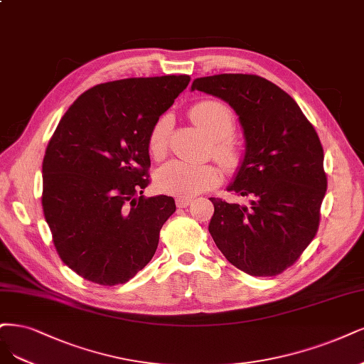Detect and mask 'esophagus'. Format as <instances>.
Masks as SVG:
<instances>
[{
	"label": "esophagus",
	"mask_w": 364,
	"mask_h": 364,
	"mask_svg": "<svg viewBox=\"0 0 364 364\" xmlns=\"http://www.w3.org/2000/svg\"><path fill=\"white\" fill-rule=\"evenodd\" d=\"M191 202H193V198H190V197H178L176 198V206L178 208H186V206H190Z\"/></svg>",
	"instance_id": "obj_1"
}]
</instances>
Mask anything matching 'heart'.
<instances>
[{
    "instance_id": "1",
    "label": "heart",
    "mask_w": 364,
    "mask_h": 364,
    "mask_svg": "<svg viewBox=\"0 0 364 364\" xmlns=\"http://www.w3.org/2000/svg\"><path fill=\"white\" fill-rule=\"evenodd\" d=\"M190 117L196 127L210 140L212 155L224 166H233L237 161V147L230 139L235 129V117L229 107L218 101L197 102L190 109ZM170 132V119L162 116L149 134V150L155 158L166 154ZM221 170L212 164H188L173 159L156 171V185L162 193L173 196H196L210 190L221 182Z\"/></svg>"
}]
</instances>
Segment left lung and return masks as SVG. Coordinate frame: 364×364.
<instances>
[{
    "label": "left lung",
    "instance_id": "obj_1",
    "mask_svg": "<svg viewBox=\"0 0 364 364\" xmlns=\"http://www.w3.org/2000/svg\"><path fill=\"white\" fill-rule=\"evenodd\" d=\"M191 90L228 102L245 139L244 159L228 190L250 197V205L210 197L212 240L237 269L279 275L318 232L327 191L319 136L294 99L257 75H212L194 80Z\"/></svg>",
    "mask_w": 364,
    "mask_h": 364
}]
</instances>
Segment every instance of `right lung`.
Segmentation results:
<instances>
[{
  "label": "right lung",
  "instance_id": "obj_1",
  "mask_svg": "<svg viewBox=\"0 0 364 364\" xmlns=\"http://www.w3.org/2000/svg\"><path fill=\"white\" fill-rule=\"evenodd\" d=\"M190 80L97 84L61 117L43 158L42 206L58 256L82 279L127 283L154 257L176 205L168 196H143L149 134Z\"/></svg>",
  "mask_w": 364,
  "mask_h": 364
}]
</instances>
